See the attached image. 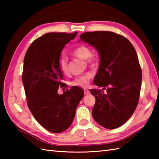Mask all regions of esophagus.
Segmentation results:
<instances>
[{
	"instance_id": "obj_1",
	"label": "esophagus",
	"mask_w": 159,
	"mask_h": 159,
	"mask_svg": "<svg viewBox=\"0 0 159 159\" xmlns=\"http://www.w3.org/2000/svg\"><path fill=\"white\" fill-rule=\"evenodd\" d=\"M90 93L89 91L87 89H84V93H85V95H87V94H89Z\"/></svg>"
}]
</instances>
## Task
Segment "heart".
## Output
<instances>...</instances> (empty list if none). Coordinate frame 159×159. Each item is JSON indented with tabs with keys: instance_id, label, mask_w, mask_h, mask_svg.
<instances>
[{
	"instance_id": "obj_1",
	"label": "heart",
	"mask_w": 159,
	"mask_h": 159,
	"mask_svg": "<svg viewBox=\"0 0 159 159\" xmlns=\"http://www.w3.org/2000/svg\"><path fill=\"white\" fill-rule=\"evenodd\" d=\"M72 53L74 56L79 57L80 59H86V62L92 67H96L98 64V59L96 55H92V49L84 43L77 45L72 49ZM58 67L61 72L63 74L67 73V57L61 55L58 59ZM93 76L92 72H87L82 74L81 76L76 78L75 79L71 82V84L74 86L85 87L88 84L89 80Z\"/></svg>"
}]
</instances>
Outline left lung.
Wrapping results in <instances>:
<instances>
[{
	"label": "left lung",
	"mask_w": 159,
	"mask_h": 159,
	"mask_svg": "<svg viewBox=\"0 0 159 159\" xmlns=\"http://www.w3.org/2000/svg\"><path fill=\"white\" fill-rule=\"evenodd\" d=\"M80 38L100 56L93 84L101 89H90L96 98L93 119L107 129L122 126L135 111L140 96L142 73L136 50L127 38L111 31L85 32Z\"/></svg>",
	"instance_id": "left-lung-1"
}]
</instances>
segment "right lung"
<instances>
[{"label":"right lung","instance_id":"1","mask_svg":"<svg viewBox=\"0 0 159 159\" xmlns=\"http://www.w3.org/2000/svg\"><path fill=\"white\" fill-rule=\"evenodd\" d=\"M77 32L48 33L33 41L24 59L22 83L27 105L38 122L54 133L65 131L72 124L84 92L78 87L57 93L65 85L58 59L63 48Z\"/></svg>","mask_w":159,"mask_h":159}]
</instances>
